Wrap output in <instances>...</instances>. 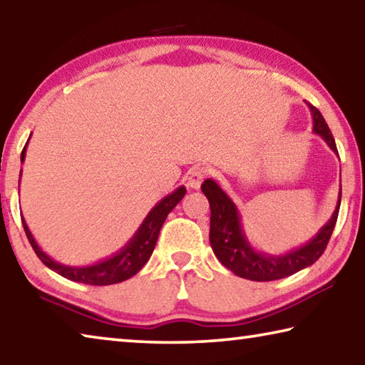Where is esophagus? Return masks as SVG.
Instances as JSON below:
<instances>
[{
	"mask_svg": "<svg viewBox=\"0 0 365 365\" xmlns=\"http://www.w3.org/2000/svg\"><path fill=\"white\" fill-rule=\"evenodd\" d=\"M208 175V170L205 166H195L189 171V176H187V184L190 189H199L200 184L203 182V179L207 178Z\"/></svg>",
	"mask_w": 365,
	"mask_h": 365,
	"instance_id": "1",
	"label": "esophagus"
}]
</instances>
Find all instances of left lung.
Wrapping results in <instances>:
<instances>
[{
  "label": "left lung",
  "instance_id": "obj_1",
  "mask_svg": "<svg viewBox=\"0 0 365 365\" xmlns=\"http://www.w3.org/2000/svg\"><path fill=\"white\" fill-rule=\"evenodd\" d=\"M312 113V130L316 134L322 136L331 150L338 153L335 139L331 136L329 125L325 123L322 113L314 106L308 104ZM202 192L205 194L212 210L210 216V244L213 252L227 269H231L235 276L244 277L255 282H269L289 277L292 274L304 269L322 257V253L334 232L338 212L341 203V187L338 195V203L334 215L321 231L308 244L292 250L280 257L264 255L255 250L247 240L244 229H242L240 215L234 202L229 199L227 194L222 190L218 182L213 179H205L202 184Z\"/></svg>",
  "mask_w": 365,
  "mask_h": 365
}]
</instances>
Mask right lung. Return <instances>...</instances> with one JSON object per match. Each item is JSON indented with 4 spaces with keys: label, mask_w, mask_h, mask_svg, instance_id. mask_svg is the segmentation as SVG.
Wrapping results in <instances>:
<instances>
[{
    "label": "right lung",
    "mask_w": 365,
    "mask_h": 365,
    "mask_svg": "<svg viewBox=\"0 0 365 365\" xmlns=\"http://www.w3.org/2000/svg\"><path fill=\"white\" fill-rule=\"evenodd\" d=\"M27 147V144H25ZM25 147L22 150L21 160L24 162L25 158ZM22 173V171H21ZM186 195V187L181 186L178 187L175 192L166 195L165 199L160 200L155 207L150 210V213L145 216L143 225L138 229V232L133 235V239L128 242V244L121 248L118 253H115L113 257L107 258L104 261H99V263L91 264V266H81V267H72L57 263V261L51 259L46 253H44L31 235L30 229L25 222L22 216V225L24 231L27 234V239L30 242L31 248H34L36 257L43 261L44 266H48L49 269L54 272L61 274L62 277L68 280H73V282L80 284H88V285H112L123 282V280L133 277L134 274L140 271L147 259L150 258V255L155 248L160 229H162L166 216L175 208L179 202L182 200V197Z\"/></svg>",
    "instance_id": "right-lung-1"
}]
</instances>
